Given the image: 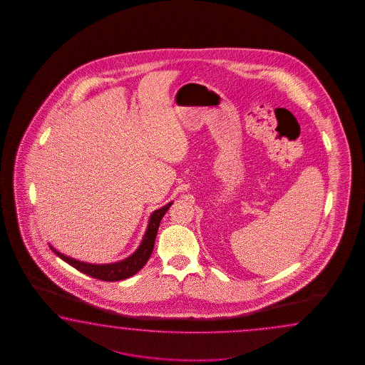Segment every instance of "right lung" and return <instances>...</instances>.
Wrapping results in <instances>:
<instances>
[{
  "label": "right lung",
  "instance_id": "add662e5",
  "mask_svg": "<svg viewBox=\"0 0 365 365\" xmlns=\"http://www.w3.org/2000/svg\"><path fill=\"white\" fill-rule=\"evenodd\" d=\"M172 203H173V201L168 202L165 206L155 210L150 215L148 230L143 235V239L140 241V247L135 249V252H133L130 256L126 257L121 261H117L113 264H88V262L78 261L76 258L62 255L58 250H56L51 244H49V248L52 249V252L60 257L62 261H65L66 264H69L74 269H77L78 272H83L86 275H90L93 278H96V279L106 280V282H117V280L130 278V277L140 272L151 256V253L154 250L156 233L159 230L160 220L164 217V214L171 207Z\"/></svg>",
  "mask_w": 365,
  "mask_h": 365
}]
</instances>
